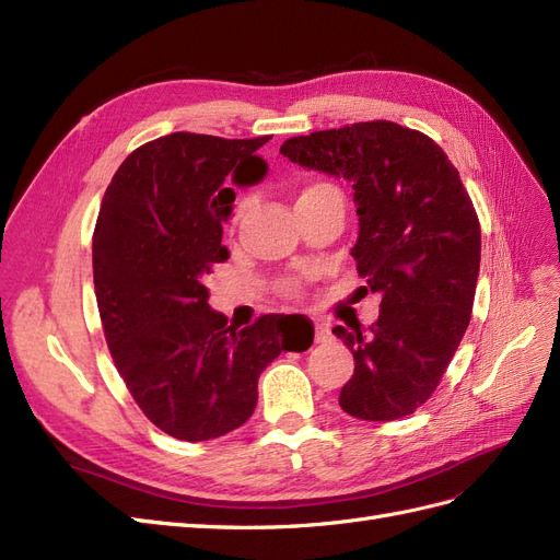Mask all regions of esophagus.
<instances>
[{"label": "esophagus", "mask_w": 560, "mask_h": 560, "mask_svg": "<svg viewBox=\"0 0 560 560\" xmlns=\"http://www.w3.org/2000/svg\"><path fill=\"white\" fill-rule=\"evenodd\" d=\"M331 338V329L327 325H322V322H315V343H327Z\"/></svg>", "instance_id": "34e87169"}]
</instances>
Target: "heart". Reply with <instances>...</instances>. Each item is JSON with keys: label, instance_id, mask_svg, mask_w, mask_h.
<instances>
[{"label": "heart", "instance_id": "heart-1", "mask_svg": "<svg viewBox=\"0 0 560 560\" xmlns=\"http://www.w3.org/2000/svg\"><path fill=\"white\" fill-rule=\"evenodd\" d=\"M327 194H338V189H336L334 184H329V182H308V184L303 186V189L299 191L296 206H301V202L315 200V198H319V196H327ZM247 210H249V198H247V196H243V198L235 200L233 212H231V219H229V229H231V231H235V229L241 226V222L245 219ZM296 287H299L296 282H287V284H284V290H287V292H296Z\"/></svg>", "mask_w": 560, "mask_h": 560}]
</instances>
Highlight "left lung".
I'll use <instances>...</instances> for the list:
<instances>
[{"mask_svg": "<svg viewBox=\"0 0 560 560\" xmlns=\"http://www.w3.org/2000/svg\"><path fill=\"white\" fill-rule=\"evenodd\" d=\"M280 151L352 184V257L381 294L369 331L334 327L354 358L338 404L362 420L411 416L446 374L477 292L481 226L460 173L428 135L393 121L299 135Z\"/></svg>", "mask_w": 560, "mask_h": 560, "instance_id": "obj_1", "label": "left lung"}]
</instances>
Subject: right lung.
Here are the masks:
<instances>
[{
    "instance_id": "obj_1",
    "label": "right lung",
    "mask_w": 560,
    "mask_h": 560,
    "mask_svg": "<svg viewBox=\"0 0 560 560\" xmlns=\"http://www.w3.org/2000/svg\"><path fill=\"white\" fill-rule=\"evenodd\" d=\"M268 140H151L118 165L100 206L93 282L112 360L142 413L182 442L241 428L257 406L261 371L313 343L303 315L268 313L238 329L208 303L206 278L229 259L231 182L264 179L257 149Z\"/></svg>"
}]
</instances>
